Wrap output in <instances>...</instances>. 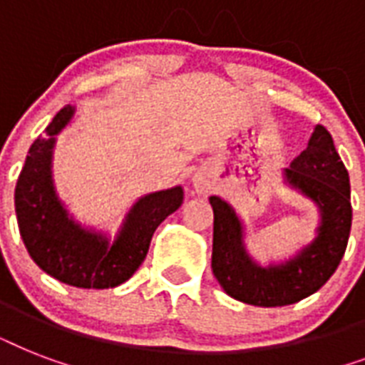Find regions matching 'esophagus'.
<instances>
[{"instance_id":"34e87169","label":"esophagus","mask_w":365,"mask_h":365,"mask_svg":"<svg viewBox=\"0 0 365 365\" xmlns=\"http://www.w3.org/2000/svg\"><path fill=\"white\" fill-rule=\"evenodd\" d=\"M191 183H193L195 191H199V193H206L212 187L210 176L205 170H195L191 176Z\"/></svg>"}]
</instances>
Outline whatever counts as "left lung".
Wrapping results in <instances>:
<instances>
[{
  "instance_id": "left-lung-1",
  "label": "left lung",
  "mask_w": 365,
  "mask_h": 365,
  "mask_svg": "<svg viewBox=\"0 0 365 365\" xmlns=\"http://www.w3.org/2000/svg\"><path fill=\"white\" fill-rule=\"evenodd\" d=\"M282 185L317 206L314 239L295 254L261 263L250 254L246 223L222 197H210L214 210L212 272L225 294L255 307H284L322 288L343 259L352 225L351 182L334 140L314 126L305 151L280 170Z\"/></svg>"
}]
</instances>
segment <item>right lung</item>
I'll return each instance as SVG.
<instances>
[{
  "mask_svg": "<svg viewBox=\"0 0 365 365\" xmlns=\"http://www.w3.org/2000/svg\"><path fill=\"white\" fill-rule=\"evenodd\" d=\"M76 111L73 106L62 108L28 151L14 189L20 237L36 265L60 282L83 289L115 288L142 265L155 229L182 206L183 187L138 197L115 235L76 220L53 178L54 148Z\"/></svg>",
  "mask_w": 365,
  "mask_h": 365,
  "instance_id": "obj_1",
  "label": "right lung"
}]
</instances>
